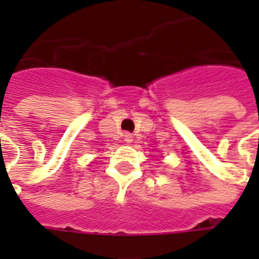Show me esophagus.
<instances>
[{
	"label": "esophagus",
	"instance_id": "obj_1",
	"mask_svg": "<svg viewBox=\"0 0 259 259\" xmlns=\"http://www.w3.org/2000/svg\"><path fill=\"white\" fill-rule=\"evenodd\" d=\"M123 139L126 143H132V141H133V136L130 135V133H124Z\"/></svg>",
	"mask_w": 259,
	"mask_h": 259
}]
</instances>
